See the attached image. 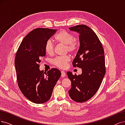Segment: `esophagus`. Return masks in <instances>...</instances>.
I'll list each match as a JSON object with an SVG mask.
<instances>
[{
    "mask_svg": "<svg viewBox=\"0 0 125 125\" xmlns=\"http://www.w3.org/2000/svg\"><path fill=\"white\" fill-rule=\"evenodd\" d=\"M66 76V74L65 73V72L63 71H61V76L62 77H65V76Z\"/></svg>",
    "mask_w": 125,
    "mask_h": 125,
    "instance_id": "34e87169",
    "label": "esophagus"
}]
</instances>
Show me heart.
Listing matches in <instances>:
<instances>
[{
  "mask_svg": "<svg viewBox=\"0 0 125 125\" xmlns=\"http://www.w3.org/2000/svg\"><path fill=\"white\" fill-rule=\"evenodd\" d=\"M55 39L58 42L65 45V50L70 52H75L79 45V39L74 37L73 35L65 31H62L55 36ZM45 50L48 54H52L54 52V45L50 39L48 40L45 43ZM69 55L59 56L56 57L52 62L54 65L60 68H64L70 61Z\"/></svg>",
  "mask_w": 125,
  "mask_h": 125,
  "instance_id": "1",
  "label": "heart"
}]
</instances>
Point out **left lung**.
Returning a JSON list of instances; mask_svg holds the SVG:
<instances>
[{
    "instance_id": "obj_1",
    "label": "left lung",
    "mask_w": 125,
    "mask_h": 125,
    "mask_svg": "<svg viewBox=\"0 0 125 125\" xmlns=\"http://www.w3.org/2000/svg\"><path fill=\"white\" fill-rule=\"evenodd\" d=\"M79 34L80 47L73 66L82 68V74H67L71 81L68 91L71 98L77 102H84L97 92L105 74L104 51L97 35L90 27L78 25L69 28Z\"/></svg>"
}]
</instances>
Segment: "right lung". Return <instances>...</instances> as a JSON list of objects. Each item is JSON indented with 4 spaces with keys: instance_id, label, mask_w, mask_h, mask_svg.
Here are the masks:
<instances>
[{
    "instance_id": "1",
    "label": "right lung",
    "mask_w": 125,
    "mask_h": 125,
    "mask_svg": "<svg viewBox=\"0 0 125 125\" xmlns=\"http://www.w3.org/2000/svg\"><path fill=\"white\" fill-rule=\"evenodd\" d=\"M57 30L37 28L24 38L16 52L15 66L20 90L32 102L42 104L49 100L61 73L57 68L44 72L39 70L41 58L46 56V42Z\"/></svg>"
}]
</instances>
